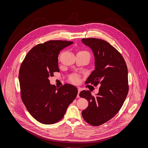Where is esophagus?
I'll list each match as a JSON object with an SVG mask.
<instances>
[{"instance_id":"34e87169","label":"esophagus","mask_w":148,"mask_h":148,"mask_svg":"<svg viewBox=\"0 0 148 148\" xmlns=\"http://www.w3.org/2000/svg\"><path fill=\"white\" fill-rule=\"evenodd\" d=\"M80 92H81V89H80V88H79V89H78V92H77V98H79V97H79V94H80Z\"/></svg>"}]
</instances>
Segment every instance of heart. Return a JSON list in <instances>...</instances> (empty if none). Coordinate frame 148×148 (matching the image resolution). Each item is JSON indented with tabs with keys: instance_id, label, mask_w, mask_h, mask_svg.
<instances>
[{
	"instance_id": "obj_1",
	"label": "heart",
	"mask_w": 148,
	"mask_h": 148,
	"mask_svg": "<svg viewBox=\"0 0 148 148\" xmlns=\"http://www.w3.org/2000/svg\"><path fill=\"white\" fill-rule=\"evenodd\" d=\"M77 53H85V54H88L90 55L88 51H84V50L80 51ZM69 80H71L72 83H73L74 84H77L80 82V77H79V75H77V74H73L70 76Z\"/></svg>"
}]
</instances>
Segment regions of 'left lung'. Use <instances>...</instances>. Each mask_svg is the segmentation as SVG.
I'll list each match as a JSON object with an SVG mask.
<instances>
[{
    "label": "left lung",
    "instance_id": "1",
    "mask_svg": "<svg viewBox=\"0 0 148 148\" xmlns=\"http://www.w3.org/2000/svg\"><path fill=\"white\" fill-rule=\"evenodd\" d=\"M82 41L95 56V69L85 84L100 85L96 97L89 90L80 92L79 96L89 103L82 114L86 123L97 127L111 119L123 105L129 92L127 68L121 54L109 42L93 38Z\"/></svg>",
    "mask_w": 148,
    "mask_h": 148
}]
</instances>
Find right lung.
<instances>
[{"label":"right lung","instance_id":"obj_1","mask_svg":"<svg viewBox=\"0 0 148 148\" xmlns=\"http://www.w3.org/2000/svg\"><path fill=\"white\" fill-rule=\"evenodd\" d=\"M73 43L49 40L36 45L21 63L19 80L21 100L31 115L44 124L62 119L67 108L77 97V88L65 84L57 88L50 84L49 77L59 72L58 54Z\"/></svg>","mask_w":148,"mask_h":148}]
</instances>
